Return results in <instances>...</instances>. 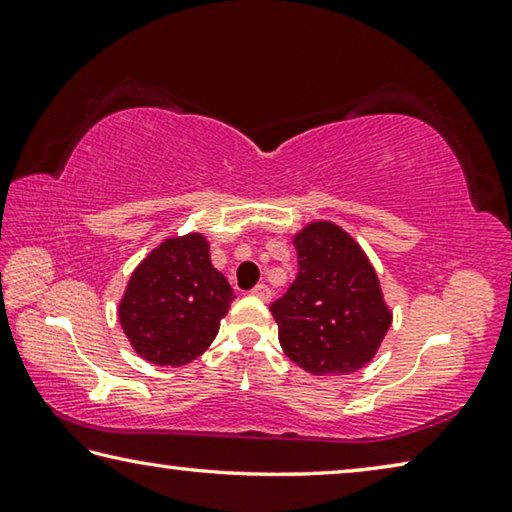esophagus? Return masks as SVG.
I'll return each mask as SVG.
<instances>
[{
  "instance_id": "obj_1",
  "label": "esophagus",
  "mask_w": 512,
  "mask_h": 512,
  "mask_svg": "<svg viewBox=\"0 0 512 512\" xmlns=\"http://www.w3.org/2000/svg\"><path fill=\"white\" fill-rule=\"evenodd\" d=\"M250 293H253V296L259 298V300L271 298V289H268L266 284H257V287H253V291H250Z\"/></svg>"
}]
</instances>
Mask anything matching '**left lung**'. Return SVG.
<instances>
[{
	"label": "left lung",
	"mask_w": 512,
	"mask_h": 512,
	"mask_svg": "<svg viewBox=\"0 0 512 512\" xmlns=\"http://www.w3.org/2000/svg\"><path fill=\"white\" fill-rule=\"evenodd\" d=\"M298 275L271 305L287 357L311 375H350L375 357L393 314L366 253L348 232L316 221L293 237Z\"/></svg>",
	"instance_id": "1"
}]
</instances>
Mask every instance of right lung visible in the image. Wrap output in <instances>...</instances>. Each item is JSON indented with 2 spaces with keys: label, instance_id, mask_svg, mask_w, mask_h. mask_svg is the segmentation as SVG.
<instances>
[{
  "label": "right lung",
  "instance_id": "obj_1",
  "mask_svg": "<svg viewBox=\"0 0 512 512\" xmlns=\"http://www.w3.org/2000/svg\"><path fill=\"white\" fill-rule=\"evenodd\" d=\"M235 298L210 262V244L192 232L162 241L135 268L119 323L142 359L178 368L210 348Z\"/></svg>",
  "mask_w": 512,
  "mask_h": 512
}]
</instances>
